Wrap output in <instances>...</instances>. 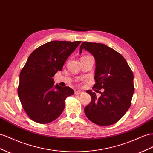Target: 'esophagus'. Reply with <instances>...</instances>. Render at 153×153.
Listing matches in <instances>:
<instances>
[{
	"label": "esophagus",
	"instance_id": "34e87169",
	"mask_svg": "<svg viewBox=\"0 0 153 153\" xmlns=\"http://www.w3.org/2000/svg\"><path fill=\"white\" fill-rule=\"evenodd\" d=\"M82 91H80V90H78V91H76L75 92V94H82Z\"/></svg>",
	"mask_w": 153,
	"mask_h": 153
}]
</instances>
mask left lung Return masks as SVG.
Returning a JSON list of instances; mask_svg holds the SVG:
<instances>
[{
    "label": "left lung",
    "mask_w": 153,
    "mask_h": 153,
    "mask_svg": "<svg viewBox=\"0 0 153 153\" xmlns=\"http://www.w3.org/2000/svg\"><path fill=\"white\" fill-rule=\"evenodd\" d=\"M84 49L95 59V84L93 88L104 89L99 98L91 90L87 91L91 101L84 108L85 114L98 126L114 124L131 106L134 91L133 73L123 56L105 44L84 42L80 53Z\"/></svg>",
    "instance_id": "8db88e82"
}]
</instances>
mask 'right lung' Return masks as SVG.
Here are the masks:
<instances>
[{
    "label": "right lung",
    "mask_w": 153,
    "mask_h": 153,
    "mask_svg": "<svg viewBox=\"0 0 153 153\" xmlns=\"http://www.w3.org/2000/svg\"><path fill=\"white\" fill-rule=\"evenodd\" d=\"M81 41H51L37 48L28 57L19 76L18 95L24 110L39 123L54 121L62 113L65 100L73 95L69 87L54 85L53 77Z\"/></svg>",
    "instance_id": "obj_1"
}]
</instances>
